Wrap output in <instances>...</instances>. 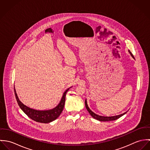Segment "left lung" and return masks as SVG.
<instances>
[{
    "instance_id": "1",
    "label": "left lung",
    "mask_w": 150,
    "mask_h": 150,
    "mask_svg": "<svg viewBox=\"0 0 150 150\" xmlns=\"http://www.w3.org/2000/svg\"><path fill=\"white\" fill-rule=\"evenodd\" d=\"M128 52H129V54H130V55L132 56V57L134 59L133 55H132V54L130 52V51L128 50ZM85 105H86V110H88V111L89 112V113L90 114V115L95 119L97 120H99L100 121H114V120H117L118 118H120L121 117H122V115H124V114H125L127 113V112L123 113V114H120V115H115V116H111V117H105V116H100V115H99L96 114H95V112H93L88 106V104H87V102H86V101H85Z\"/></svg>"
}]
</instances>
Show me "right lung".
<instances>
[{
  "mask_svg": "<svg viewBox=\"0 0 150 150\" xmlns=\"http://www.w3.org/2000/svg\"><path fill=\"white\" fill-rule=\"evenodd\" d=\"M70 88L67 89L64 92L62 97L59 104L56 107L53 108L52 109H50L48 110H42V111L36 110L27 107L26 106L23 105L20 100L17 96V94L16 93L15 86H14V93L16 95V98L17 99V101L19 106L21 108L22 110L30 119L38 122L47 124L55 120L62 112L64 106L66 94L67 92L69 91V89H70Z\"/></svg>",
  "mask_w": 150,
  "mask_h": 150,
  "instance_id": "1",
  "label": "right lung"
}]
</instances>
